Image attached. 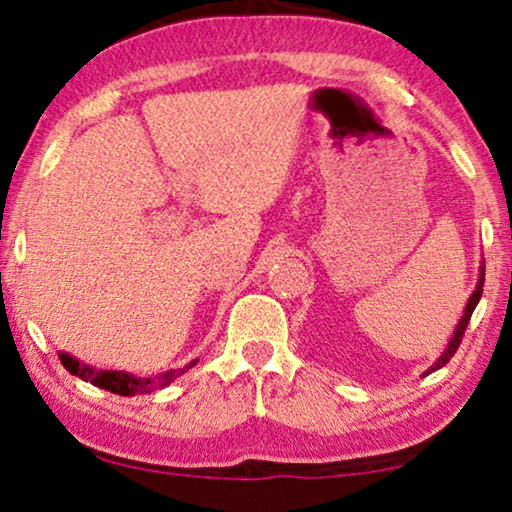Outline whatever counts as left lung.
Here are the masks:
<instances>
[{"mask_svg":"<svg viewBox=\"0 0 512 512\" xmlns=\"http://www.w3.org/2000/svg\"><path fill=\"white\" fill-rule=\"evenodd\" d=\"M482 286H485V265H480V277H478V284H475V291L471 293V298H468V303H466V307H464V314H461V319H459L457 328H454L452 338L447 340V347L443 349V354L438 356L436 363H433V366H431L429 370H426L424 375H429V373H433V370L443 368L445 363L450 361L454 354H457L459 342H461V338H464V331H466L468 321H471V314H473V310H475V305H478V303H480V298H482Z\"/></svg>","mask_w":512,"mask_h":512,"instance_id":"8db88e82","label":"left lung"}]
</instances>
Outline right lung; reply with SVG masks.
<instances>
[{"label":"right lung","mask_w":512,"mask_h":512,"mask_svg":"<svg viewBox=\"0 0 512 512\" xmlns=\"http://www.w3.org/2000/svg\"><path fill=\"white\" fill-rule=\"evenodd\" d=\"M58 356H60L62 366H65L72 375L81 377L83 382H90V384H95V387L107 389V391H111V394H118V396L151 394V391L165 389L167 384H172L177 377H181L186 370H191L195 363H198V359H193L191 363H186L184 368L165 370V373H160L156 377H137L132 373H125V370H97L67 352H58Z\"/></svg>","instance_id":"1"}]
</instances>
